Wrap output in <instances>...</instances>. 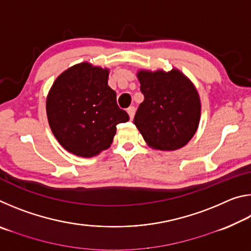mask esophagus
I'll return each mask as SVG.
<instances>
[{
    "mask_svg": "<svg viewBox=\"0 0 251 251\" xmlns=\"http://www.w3.org/2000/svg\"><path fill=\"white\" fill-rule=\"evenodd\" d=\"M135 112H136V108L134 107V106H130V107L127 108V113H128V115H129V118H130V120H133V118H134Z\"/></svg>",
    "mask_w": 251,
    "mask_h": 251,
    "instance_id": "obj_1",
    "label": "esophagus"
}]
</instances>
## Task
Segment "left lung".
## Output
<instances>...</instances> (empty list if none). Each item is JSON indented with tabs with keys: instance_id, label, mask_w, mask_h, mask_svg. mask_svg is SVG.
<instances>
[{
	"instance_id": "8db88e82",
	"label": "left lung",
	"mask_w": 251,
	"mask_h": 251,
	"mask_svg": "<svg viewBox=\"0 0 251 251\" xmlns=\"http://www.w3.org/2000/svg\"><path fill=\"white\" fill-rule=\"evenodd\" d=\"M144 101L134 124L145 142L159 151H175L185 146L197 130L201 100L190 80L179 71L138 73Z\"/></svg>"
}]
</instances>
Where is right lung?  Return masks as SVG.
<instances>
[{"label": "right lung", "instance_id": "add662e5", "mask_svg": "<svg viewBox=\"0 0 251 251\" xmlns=\"http://www.w3.org/2000/svg\"><path fill=\"white\" fill-rule=\"evenodd\" d=\"M107 78V70L82 63L59 75L50 88L46 100L50 129L75 155L92 157L107 150L116 126L129 120Z\"/></svg>", "mask_w": 251, "mask_h": 251}]
</instances>
